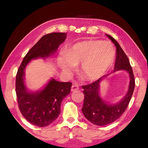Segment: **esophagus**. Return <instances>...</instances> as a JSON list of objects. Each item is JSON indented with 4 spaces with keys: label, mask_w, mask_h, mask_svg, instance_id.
<instances>
[{
    "label": "esophagus",
    "mask_w": 148,
    "mask_h": 148,
    "mask_svg": "<svg viewBox=\"0 0 148 148\" xmlns=\"http://www.w3.org/2000/svg\"><path fill=\"white\" fill-rule=\"evenodd\" d=\"M79 86H77V85H73V86H72L71 87V91H77V90L79 89Z\"/></svg>",
    "instance_id": "obj_1"
}]
</instances>
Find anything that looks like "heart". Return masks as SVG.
<instances>
[{
    "mask_svg": "<svg viewBox=\"0 0 148 148\" xmlns=\"http://www.w3.org/2000/svg\"><path fill=\"white\" fill-rule=\"evenodd\" d=\"M115 59L112 44L101 40H86L74 44L57 59L62 71L66 74L73 72L80 63L79 73L83 78L96 79L107 71Z\"/></svg>",
    "mask_w": 148,
    "mask_h": 148,
    "instance_id": "obj_1",
    "label": "heart"
}]
</instances>
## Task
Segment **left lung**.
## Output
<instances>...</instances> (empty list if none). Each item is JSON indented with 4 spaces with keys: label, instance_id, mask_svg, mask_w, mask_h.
Listing matches in <instances>:
<instances>
[{
    "label": "left lung",
    "instance_id": "obj_1",
    "mask_svg": "<svg viewBox=\"0 0 148 148\" xmlns=\"http://www.w3.org/2000/svg\"><path fill=\"white\" fill-rule=\"evenodd\" d=\"M116 46V59L114 71H126L129 74L130 84L127 95L121 101L116 104H106L99 95L101 82L108 75H104L90 84L82 86L84 100L82 112L87 119L92 124L104 126L114 122L124 113L131 101L135 86L134 76L128 57L113 37L106 34Z\"/></svg>",
    "mask_w": 148,
    "mask_h": 148
}]
</instances>
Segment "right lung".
I'll use <instances>...</instances> for the list:
<instances>
[{"label":"right lung","mask_w":148,"mask_h":148,"mask_svg":"<svg viewBox=\"0 0 148 148\" xmlns=\"http://www.w3.org/2000/svg\"><path fill=\"white\" fill-rule=\"evenodd\" d=\"M66 34L52 32L42 36L24 57L17 70L16 92L19 110L27 121L37 127H46L57 118L62 99L71 92L72 83L51 79L43 90L30 92L24 84L25 69L31 59L53 54L65 40Z\"/></svg>","instance_id":"right-lung-1"}]
</instances>
